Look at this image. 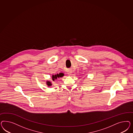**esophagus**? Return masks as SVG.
<instances>
[{
    "instance_id": "34e87169",
    "label": "esophagus",
    "mask_w": 133,
    "mask_h": 133,
    "mask_svg": "<svg viewBox=\"0 0 133 133\" xmlns=\"http://www.w3.org/2000/svg\"><path fill=\"white\" fill-rule=\"evenodd\" d=\"M72 72L71 70H69V71H68V74L69 76H71V74H72Z\"/></svg>"
}]
</instances>
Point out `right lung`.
Segmentation results:
<instances>
[{"instance_id": "obj_1", "label": "right lung", "mask_w": 133, "mask_h": 133, "mask_svg": "<svg viewBox=\"0 0 133 133\" xmlns=\"http://www.w3.org/2000/svg\"><path fill=\"white\" fill-rule=\"evenodd\" d=\"M64 74L62 73V72L59 73V74H56V75H52V81H55V80L57 78L61 77L64 76ZM46 84H47V85L48 87H50V86L52 85L51 82H50L49 81H46Z\"/></svg>"}]
</instances>
